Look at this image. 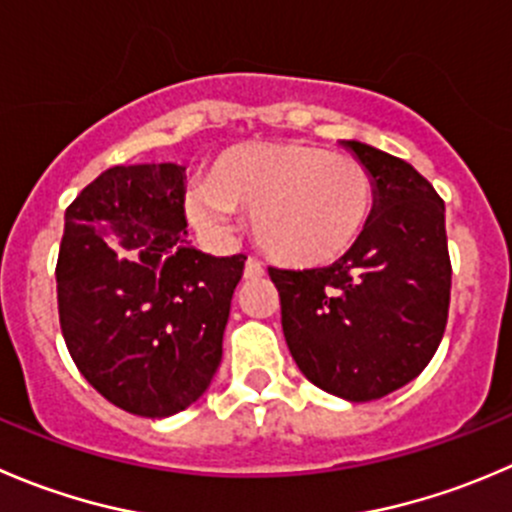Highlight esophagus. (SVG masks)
<instances>
[{"mask_svg": "<svg viewBox=\"0 0 512 512\" xmlns=\"http://www.w3.org/2000/svg\"><path fill=\"white\" fill-rule=\"evenodd\" d=\"M262 275H265V267H262V262H257L255 257H250V260L245 262V280H260Z\"/></svg>", "mask_w": 512, "mask_h": 512, "instance_id": "esophagus-1", "label": "esophagus"}]
</instances>
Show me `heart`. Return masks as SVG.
Returning a JSON list of instances; mask_svg holds the SVG:
<instances>
[{"mask_svg": "<svg viewBox=\"0 0 512 512\" xmlns=\"http://www.w3.org/2000/svg\"><path fill=\"white\" fill-rule=\"evenodd\" d=\"M372 200V177L355 157L307 142H257L217 157L185 207L207 230L225 227L237 207L255 212L252 230L267 255L290 267H322L355 245Z\"/></svg>", "mask_w": 512, "mask_h": 512, "instance_id": "obj_1", "label": "heart"}]
</instances>
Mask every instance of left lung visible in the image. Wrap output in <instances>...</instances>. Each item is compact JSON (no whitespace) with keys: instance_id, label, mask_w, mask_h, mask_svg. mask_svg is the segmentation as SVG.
Masks as SVG:
<instances>
[{"instance_id":"obj_1","label":"left lung","mask_w":512,"mask_h":512,"mask_svg":"<svg viewBox=\"0 0 512 512\" xmlns=\"http://www.w3.org/2000/svg\"><path fill=\"white\" fill-rule=\"evenodd\" d=\"M340 145L375 187L365 230L330 267H270V277L302 375L325 393L367 403L408 385L433 360L453 270L445 202L433 185L400 157L357 140Z\"/></svg>"}]
</instances>
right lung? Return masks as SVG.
Returning <instances> with one entry per match:
<instances>
[{
  "label": "right lung",
  "mask_w": 512,
  "mask_h": 512,
  "mask_svg": "<svg viewBox=\"0 0 512 512\" xmlns=\"http://www.w3.org/2000/svg\"><path fill=\"white\" fill-rule=\"evenodd\" d=\"M245 255L187 242L185 167H109L64 212L59 325L84 380L117 408L170 418L210 388Z\"/></svg>",
  "instance_id": "add662e5"
}]
</instances>
